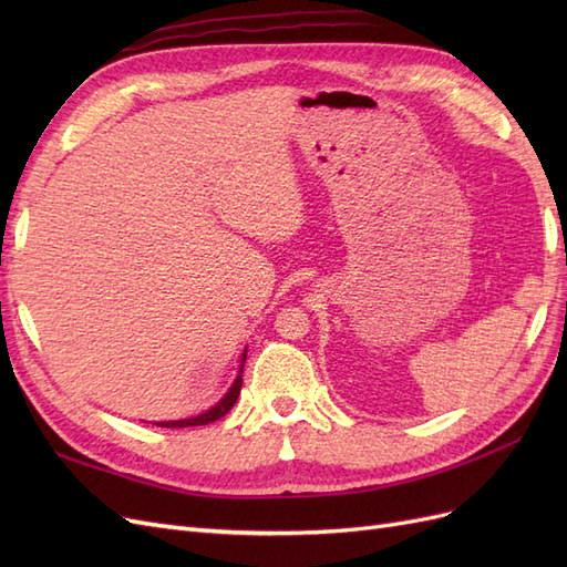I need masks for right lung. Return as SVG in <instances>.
<instances>
[{
	"label": "right lung",
	"instance_id": "right-lung-1",
	"mask_svg": "<svg viewBox=\"0 0 567 567\" xmlns=\"http://www.w3.org/2000/svg\"><path fill=\"white\" fill-rule=\"evenodd\" d=\"M246 352L248 350H244V354H241V367H238V375L234 379V383H231V388L225 392V398H221L215 406H210V409H205L203 414H196V416H192V419H179V421H158L156 425H161V427H188V425H208V423H213V421H217V419H221L227 414V411L236 404V400H238V394H241V385H244V362H246Z\"/></svg>",
	"mask_w": 567,
	"mask_h": 567
}]
</instances>
